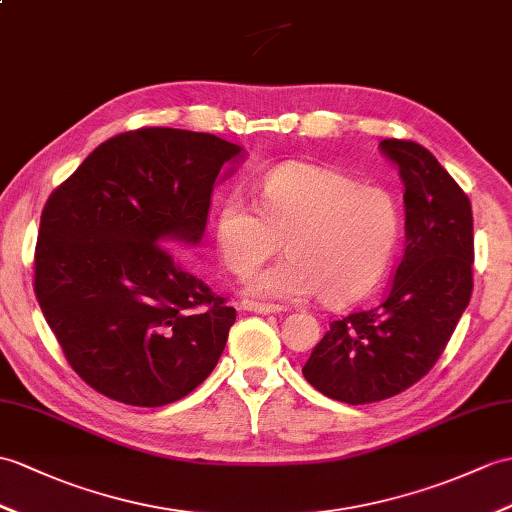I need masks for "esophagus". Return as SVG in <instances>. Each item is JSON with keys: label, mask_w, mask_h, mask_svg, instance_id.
<instances>
[{"label": "esophagus", "mask_w": 512, "mask_h": 512, "mask_svg": "<svg viewBox=\"0 0 512 512\" xmlns=\"http://www.w3.org/2000/svg\"><path fill=\"white\" fill-rule=\"evenodd\" d=\"M240 310L253 312V314H277V312H281V307L270 305V303H257V301H242Z\"/></svg>", "instance_id": "esophagus-1"}]
</instances>
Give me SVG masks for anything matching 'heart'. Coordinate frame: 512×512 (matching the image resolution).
Returning <instances> with one entry per match:
<instances>
[{
    "label": "heart",
    "mask_w": 512,
    "mask_h": 512,
    "mask_svg": "<svg viewBox=\"0 0 512 512\" xmlns=\"http://www.w3.org/2000/svg\"><path fill=\"white\" fill-rule=\"evenodd\" d=\"M257 189L259 205L235 189L213 220L218 253L233 275L253 272L285 240L288 257L248 277V294L272 301L320 294L327 305H347L384 277L403 224L388 189L307 161L268 170Z\"/></svg>",
    "instance_id": "heart-1"
}]
</instances>
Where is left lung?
Segmentation results:
<instances>
[{
  "instance_id": "obj_1",
  "label": "left lung",
  "mask_w": 512,
  "mask_h": 512,
  "mask_svg": "<svg viewBox=\"0 0 512 512\" xmlns=\"http://www.w3.org/2000/svg\"><path fill=\"white\" fill-rule=\"evenodd\" d=\"M379 150L406 187V251L386 299L334 320L303 366L316 390L351 406L395 397L417 384L441 358L473 290L467 194L414 141L384 139Z\"/></svg>"
}]
</instances>
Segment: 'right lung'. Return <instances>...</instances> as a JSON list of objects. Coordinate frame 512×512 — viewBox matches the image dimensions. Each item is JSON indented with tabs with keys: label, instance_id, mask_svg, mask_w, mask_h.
<instances>
[{
	"label": "right lung",
	"instance_id": "add662e5",
	"mask_svg": "<svg viewBox=\"0 0 512 512\" xmlns=\"http://www.w3.org/2000/svg\"><path fill=\"white\" fill-rule=\"evenodd\" d=\"M244 157L209 133L141 128L104 141L45 202L34 292L102 395L168 406L216 368L235 310L175 253L200 244L213 187Z\"/></svg>",
	"mask_w": 512,
	"mask_h": 512
}]
</instances>
